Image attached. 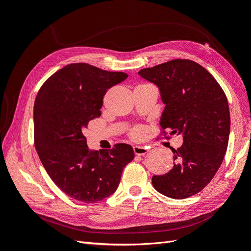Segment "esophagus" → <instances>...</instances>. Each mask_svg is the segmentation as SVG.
<instances>
[{"mask_svg": "<svg viewBox=\"0 0 251 251\" xmlns=\"http://www.w3.org/2000/svg\"><path fill=\"white\" fill-rule=\"evenodd\" d=\"M133 150H134L135 155H138V156H144L149 151V150L147 148L140 147V146H135L133 148Z\"/></svg>", "mask_w": 251, "mask_h": 251, "instance_id": "1", "label": "esophagus"}]
</instances>
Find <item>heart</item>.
<instances>
[{
  "mask_svg": "<svg viewBox=\"0 0 251 251\" xmlns=\"http://www.w3.org/2000/svg\"><path fill=\"white\" fill-rule=\"evenodd\" d=\"M144 134H146V128H144L142 126H136L134 127H132L130 132H128V135L130 137L133 139H141Z\"/></svg>",
  "mask_w": 251,
  "mask_h": 251,
  "instance_id": "obj_1",
  "label": "heart"
}]
</instances>
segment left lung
<instances>
[{
  "instance_id": "8db88e82",
  "label": "left lung",
  "mask_w": 251,
  "mask_h": 251,
  "mask_svg": "<svg viewBox=\"0 0 251 251\" xmlns=\"http://www.w3.org/2000/svg\"><path fill=\"white\" fill-rule=\"evenodd\" d=\"M154 82L165 103L160 135L166 130L183 135V143L172 149L174 168L154 176L157 192L173 199H185L201 192L222 164L230 130L227 97L212 75L191 59H172L138 72Z\"/></svg>"
}]
</instances>
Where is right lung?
Segmentation results:
<instances>
[{
	"label": "right lung",
	"mask_w": 251,
	"mask_h": 251,
	"mask_svg": "<svg viewBox=\"0 0 251 251\" xmlns=\"http://www.w3.org/2000/svg\"><path fill=\"white\" fill-rule=\"evenodd\" d=\"M127 74L101 70L86 63L67 65L43 83L34 109V146L52 181L71 198L95 203L116 191L133 148L90 150L83 131L100 117L108 89Z\"/></svg>",
	"instance_id": "add662e5"
}]
</instances>
